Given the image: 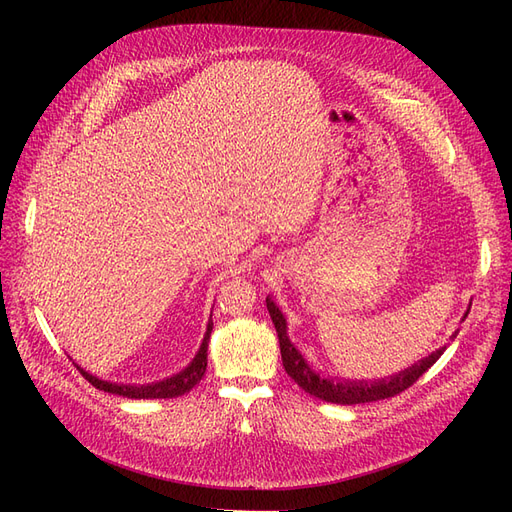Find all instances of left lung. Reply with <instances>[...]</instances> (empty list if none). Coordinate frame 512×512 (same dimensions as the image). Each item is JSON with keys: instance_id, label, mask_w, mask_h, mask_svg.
Wrapping results in <instances>:
<instances>
[{"instance_id": "left-lung-1", "label": "left lung", "mask_w": 512, "mask_h": 512, "mask_svg": "<svg viewBox=\"0 0 512 512\" xmlns=\"http://www.w3.org/2000/svg\"><path fill=\"white\" fill-rule=\"evenodd\" d=\"M472 305V303H470ZM267 309L271 314V320L275 324L277 339H280V350H282V363L286 374L297 382L301 389L309 395H314L322 401H329V404H339V406H354V404H367V401H378V399H389L395 397L397 393L406 391L408 386H412L418 378H421L425 371L440 359V354L444 348L431 352L425 359L416 361L412 367L399 371V374H393L389 378H380V380H342V378H324L318 371L307 363L301 350H297L290 342L288 337V322L286 316L282 314V309L277 307V303L267 297ZM470 312V309H468ZM468 312L463 314L461 320H466ZM459 331L451 335V339L457 337Z\"/></svg>"}]
</instances>
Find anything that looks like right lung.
<instances>
[{
	"label": "right lung",
	"instance_id": "obj_1",
	"mask_svg": "<svg viewBox=\"0 0 512 512\" xmlns=\"http://www.w3.org/2000/svg\"><path fill=\"white\" fill-rule=\"evenodd\" d=\"M213 331V320L209 318L207 322V331L203 337V344H200L198 352L194 359L190 361V365L181 369L179 374H173L170 378H164L160 382H149V384H123V382H111V380H102L94 374H89L79 363H74L76 369L81 371L83 378L89 380L96 389L104 391V393H113V395H121L128 399H170V397H179L190 393L194 386L203 380L205 371H207V348H209V337Z\"/></svg>",
	"mask_w": 512,
	"mask_h": 512
}]
</instances>
